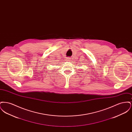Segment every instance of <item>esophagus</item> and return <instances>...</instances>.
I'll return each instance as SVG.
<instances>
[{
    "label": "esophagus",
    "instance_id": "34e87169",
    "mask_svg": "<svg viewBox=\"0 0 132 132\" xmlns=\"http://www.w3.org/2000/svg\"><path fill=\"white\" fill-rule=\"evenodd\" d=\"M66 60H67V61H71V59L70 58H67Z\"/></svg>",
    "mask_w": 132,
    "mask_h": 132
}]
</instances>
